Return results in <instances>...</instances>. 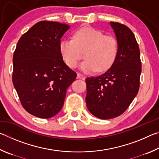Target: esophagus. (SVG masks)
Wrapping results in <instances>:
<instances>
[{
  "label": "esophagus",
  "instance_id": "esophagus-1",
  "mask_svg": "<svg viewBox=\"0 0 159 159\" xmlns=\"http://www.w3.org/2000/svg\"><path fill=\"white\" fill-rule=\"evenodd\" d=\"M77 78L78 79H82V80H84L85 79V76L84 75L80 74V73H78L77 74Z\"/></svg>",
  "mask_w": 159,
  "mask_h": 159
}]
</instances>
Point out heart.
<instances>
[{
  "instance_id": "b5f03b06",
  "label": "heart",
  "mask_w": 159,
  "mask_h": 159,
  "mask_svg": "<svg viewBox=\"0 0 159 159\" xmlns=\"http://www.w3.org/2000/svg\"><path fill=\"white\" fill-rule=\"evenodd\" d=\"M60 51L65 63L75 68L84 51L85 58L80 64L84 72L95 69L104 71L114 62L118 53V41L111 35H104L100 30L85 26L77 30L73 39H64L60 43Z\"/></svg>"
}]
</instances>
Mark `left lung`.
<instances>
[{
	"label": "left lung",
	"mask_w": 159,
	"mask_h": 159,
	"mask_svg": "<svg viewBox=\"0 0 159 159\" xmlns=\"http://www.w3.org/2000/svg\"><path fill=\"white\" fill-rule=\"evenodd\" d=\"M118 41V53L107 71L85 79L88 110L100 119L121 115L130 106L139 88L140 52L134 35L127 26L110 22Z\"/></svg>",
	"instance_id": "1"
}]
</instances>
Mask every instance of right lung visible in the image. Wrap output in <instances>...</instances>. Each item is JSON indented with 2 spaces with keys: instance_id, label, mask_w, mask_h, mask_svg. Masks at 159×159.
Returning a JSON list of instances; mask_svg holds the SVG:
<instances>
[{
  "instance_id": "1",
  "label": "right lung",
  "mask_w": 159,
  "mask_h": 159,
  "mask_svg": "<svg viewBox=\"0 0 159 159\" xmlns=\"http://www.w3.org/2000/svg\"><path fill=\"white\" fill-rule=\"evenodd\" d=\"M69 26L41 21L24 34L13 55L12 83L21 105L35 116L50 118L60 112L76 73L64 63L61 38Z\"/></svg>"
}]
</instances>
